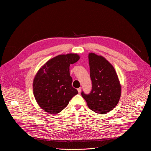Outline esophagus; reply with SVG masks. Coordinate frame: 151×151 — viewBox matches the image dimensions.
Segmentation results:
<instances>
[{
	"label": "esophagus",
	"instance_id": "esophagus-1",
	"mask_svg": "<svg viewBox=\"0 0 151 151\" xmlns=\"http://www.w3.org/2000/svg\"><path fill=\"white\" fill-rule=\"evenodd\" d=\"M78 91L79 93H81V87L79 88H78Z\"/></svg>",
	"mask_w": 151,
	"mask_h": 151
}]
</instances>
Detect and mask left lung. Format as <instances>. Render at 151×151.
Wrapping results in <instances>:
<instances>
[{"label":"left lung","mask_w":151,"mask_h":151,"mask_svg":"<svg viewBox=\"0 0 151 151\" xmlns=\"http://www.w3.org/2000/svg\"><path fill=\"white\" fill-rule=\"evenodd\" d=\"M88 59L92 90L88 94L82 91L81 95L91 110L105 114L118 104L121 86L114 68L105 58L91 52Z\"/></svg>","instance_id":"obj_1"}]
</instances>
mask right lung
I'll use <instances>...</instances> for the list:
<instances>
[{
    "label": "right lung",
    "instance_id": "obj_1",
    "mask_svg": "<svg viewBox=\"0 0 151 151\" xmlns=\"http://www.w3.org/2000/svg\"><path fill=\"white\" fill-rule=\"evenodd\" d=\"M79 58L77 54L59 55L48 60L38 70L33 83V94L43 110L57 114L78 93L72 86L69 67Z\"/></svg>",
    "mask_w": 151,
    "mask_h": 151
}]
</instances>
